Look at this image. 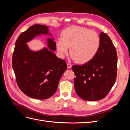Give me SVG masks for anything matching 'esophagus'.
<instances>
[{"label": "esophagus", "instance_id": "1", "mask_svg": "<svg viewBox=\"0 0 130 130\" xmlns=\"http://www.w3.org/2000/svg\"><path fill=\"white\" fill-rule=\"evenodd\" d=\"M67 67H68V68H70L72 67V64H70V63H67Z\"/></svg>", "mask_w": 130, "mask_h": 130}]
</instances>
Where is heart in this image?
Listing matches in <instances>:
<instances>
[{
	"label": "heart",
	"instance_id": "heart-1",
	"mask_svg": "<svg viewBox=\"0 0 130 130\" xmlns=\"http://www.w3.org/2000/svg\"><path fill=\"white\" fill-rule=\"evenodd\" d=\"M101 45L100 36L96 32L86 27L73 26L61 34L56 42V48L61 57L68 52L71 58L78 63H86L95 57Z\"/></svg>",
	"mask_w": 130,
	"mask_h": 130
}]
</instances>
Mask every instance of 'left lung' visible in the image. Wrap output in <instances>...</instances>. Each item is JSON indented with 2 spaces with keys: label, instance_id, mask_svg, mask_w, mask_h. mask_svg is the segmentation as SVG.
<instances>
[{
  "label": "left lung",
  "instance_id": "8db88e82",
  "mask_svg": "<svg viewBox=\"0 0 130 130\" xmlns=\"http://www.w3.org/2000/svg\"><path fill=\"white\" fill-rule=\"evenodd\" d=\"M101 45L92 60L73 66L74 87L77 95L87 101L103 99L115 85L117 74V54L107 34H100Z\"/></svg>",
  "mask_w": 130,
  "mask_h": 130
}]
</instances>
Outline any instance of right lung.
<instances>
[{"instance_id":"add662e5","label":"right lung","mask_w":130,"mask_h":130,"mask_svg":"<svg viewBox=\"0 0 130 130\" xmlns=\"http://www.w3.org/2000/svg\"><path fill=\"white\" fill-rule=\"evenodd\" d=\"M52 34L49 27L35 24L22 32L15 42L12 67L19 88L31 98L44 100L56 92L59 81L67 69L64 60L57 57L53 38L47 39L48 48L31 50L26 43L41 35Z\"/></svg>"}]
</instances>
